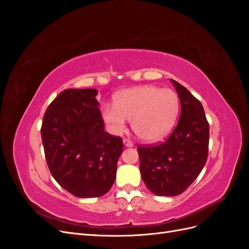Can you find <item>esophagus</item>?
<instances>
[{"instance_id": "1", "label": "esophagus", "mask_w": 249, "mask_h": 249, "mask_svg": "<svg viewBox=\"0 0 249 249\" xmlns=\"http://www.w3.org/2000/svg\"><path fill=\"white\" fill-rule=\"evenodd\" d=\"M124 145L126 146V147H132L134 144H133V142H132L131 140L124 138Z\"/></svg>"}]
</instances>
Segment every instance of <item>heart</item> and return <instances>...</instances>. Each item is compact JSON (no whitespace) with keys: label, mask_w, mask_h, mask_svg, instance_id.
<instances>
[{"label":"heart","mask_w":249,"mask_h":249,"mask_svg":"<svg viewBox=\"0 0 249 249\" xmlns=\"http://www.w3.org/2000/svg\"><path fill=\"white\" fill-rule=\"evenodd\" d=\"M178 94L169 88L143 85L119 92L115 104L103 108V117L114 134L124 132L127 119L137 136L146 142L165 138L178 114Z\"/></svg>","instance_id":"heart-1"}]
</instances>
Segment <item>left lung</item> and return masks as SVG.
Masks as SVG:
<instances>
[{
	"label": "left lung",
	"mask_w": 249,
	"mask_h": 249,
	"mask_svg": "<svg viewBox=\"0 0 249 249\" xmlns=\"http://www.w3.org/2000/svg\"><path fill=\"white\" fill-rule=\"evenodd\" d=\"M170 81L180 102L178 124L160 144L137 147L143 182L159 196L183 193L205 166L209 148V124L200 102L179 83Z\"/></svg>",
	"instance_id": "obj_1"
}]
</instances>
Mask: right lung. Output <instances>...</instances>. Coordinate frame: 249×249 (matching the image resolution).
<instances>
[{"instance_id":"right-lung-1","label":"right lung","mask_w":249,"mask_h":249,"mask_svg":"<svg viewBox=\"0 0 249 249\" xmlns=\"http://www.w3.org/2000/svg\"><path fill=\"white\" fill-rule=\"evenodd\" d=\"M96 89H66L44 113L41 139L52 176L77 197H100L116 178L120 137L105 132Z\"/></svg>"}]
</instances>
